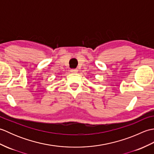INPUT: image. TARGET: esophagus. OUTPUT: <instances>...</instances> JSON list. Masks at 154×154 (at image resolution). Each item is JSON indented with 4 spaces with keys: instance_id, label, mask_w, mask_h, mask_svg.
<instances>
[{
    "instance_id": "34e87169",
    "label": "esophagus",
    "mask_w": 154,
    "mask_h": 154,
    "mask_svg": "<svg viewBox=\"0 0 154 154\" xmlns=\"http://www.w3.org/2000/svg\"><path fill=\"white\" fill-rule=\"evenodd\" d=\"M77 71H78L77 69H71V72H72V73H76Z\"/></svg>"
}]
</instances>
